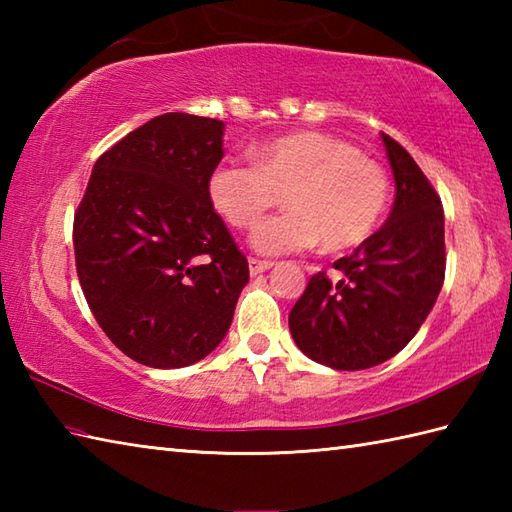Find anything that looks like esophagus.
Here are the masks:
<instances>
[{
  "label": "esophagus",
  "instance_id": "34e87169",
  "mask_svg": "<svg viewBox=\"0 0 512 512\" xmlns=\"http://www.w3.org/2000/svg\"><path fill=\"white\" fill-rule=\"evenodd\" d=\"M270 268H273V262H264V259H255V257L248 259V270L253 277L266 273V270H270Z\"/></svg>",
  "mask_w": 512,
  "mask_h": 512
}]
</instances>
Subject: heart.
<instances>
[{"mask_svg":"<svg viewBox=\"0 0 512 512\" xmlns=\"http://www.w3.org/2000/svg\"><path fill=\"white\" fill-rule=\"evenodd\" d=\"M206 191L215 213L239 231L255 226L286 193L290 211L255 228L259 253H292L319 242L339 253L376 231L387 209L389 178L380 162L358 154L347 140L299 132L257 147L255 165H217Z\"/></svg>","mask_w":512,"mask_h":512,"instance_id":"obj_1","label":"heart"}]
</instances>
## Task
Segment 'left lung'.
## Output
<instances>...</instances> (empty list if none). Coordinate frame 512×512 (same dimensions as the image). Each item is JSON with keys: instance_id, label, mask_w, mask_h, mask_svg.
<instances>
[{"instance_id": "8db88e82", "label": "left lung", "mask_w": 512, "mask_h": 512, "mask_svg": "<svg viewBox=\"0 0 512 512\" xmlns=\"http://www.w3.org/2000/svg\"><path fill=\"white\" fill-rule=\"evenodd\" d=\"M380 138L396 180L387 222L336 259L339 279L312 275L288 317L303 354L345 372L385 363L416 336L447 268L440 195L405 147Z\"/></svg>"}]
</instances>
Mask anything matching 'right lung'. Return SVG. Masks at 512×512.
I'll use <instances>...</instances> for the list:
<instances>
[{
  "mask_svg": "<svg viewBox=\"0 0 512 512\" xmlns=\"http://www.w3.org/2000/svg\"><path fill=\"white\" fill-rule=\"evenodd\" d=\"M224 123L169 112L94 162L74 213L76 273L96 323L136 363L176 369L231 328L248 262L209 202Z\"/></svg>",
  "mask_w": 512,
  "mask_h": 512,
  "instance_id": "obj_1",
  "label": "right lung"
}]
</instances>
